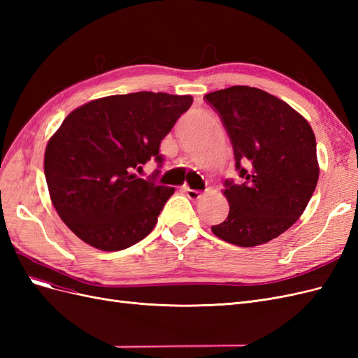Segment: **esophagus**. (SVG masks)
<instances>
[{"label": "esophagus", "instance_id": "1", "mask_svg": "<svg viewBox=\"0 0 358 358\" xmlns=\"http://www.w3.org/2000/svg\"><path fill=\"white\" fill-rule=\"evenodd\" d=\"M183 191H185L188 199L192 200V201H197V200H200V199L204 197V192L197 191V189H191V188H187V187H185V188H183Z\"/></svg>", "mask_w": 358, "mask_h": 358}]
</instances>
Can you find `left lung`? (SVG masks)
I'll return each mask as SVG.
<instances>
[{
    "mask_svg": "<svg viewBox=\"0 0 358 358\" xmlns=\"http://www.w3.org/2000/svg\"><path fill=\"white\" fill-rule=\"evenodd\" d=\"M229 133L242 183L224 182L220 239L243 248L267 243L294 224L315 191L320 169L310 125L285 101L251 86L204 95Z\"/></svg>",
    "mask_w": 358,
    "mask_h": 358,
    "instance_id": "left-lung-1",
    "label": "left lung"
}]
</instances>
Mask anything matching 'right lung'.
<instances>
[{
    "instance_id": "1",
    "label": "right lung",
    "mask_w": 358,
    "mask_h": 358,
    "mask_svg": "<svg viewBox=\"0 0 358 358\" xmlns=\"http://www.w3.org/2000/svg\"><path fill=\"white\" fill-rule=\"evenodd\" d=\"M192 104L189 95H110L73 110L49 140L45 176L59 218L101 251H121L154 230L175 188L140 179L134 170L159 154L164 138Z\"/></svg>"
}]
</instances>
